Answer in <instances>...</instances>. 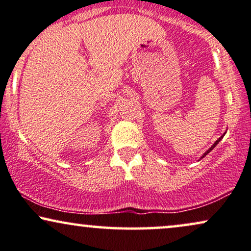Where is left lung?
I'll list each match as a JSON object with an SVG mask.
<instances>
[{"instance_id": "obj_1", "label": "left lung", "mask_w": 251, "mask_h": 251, "mask_svg": "<svg viewBox=\"0 0 251 251\" xmlns=\"http://www.w3.org/2000/svg\"><path fill=\"white\" fill-rule=\"evenodd\" d=\"M224 135H225V133H224ZM224 135H221V136H220V138H219V139H218V140H217V141H215V142H214V144L211 146V148H210V149H207V151H205V153H204V155H202V156H201V158H202V157H205V156H206V155H207L208 153H210V151H212V149H213V148L215 147V146H217V145L219 144V141H220V140H221V139H223V138H224Z\"/></svg>"}]
</instances>
